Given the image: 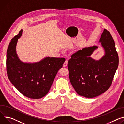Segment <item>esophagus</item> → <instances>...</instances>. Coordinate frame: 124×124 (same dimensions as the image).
Listing matches in <instances>:
<instances>
[{
    "label": "esophagus",
    "mask_w": 124,
    "mask_h": 124,
    "mask_svg": "<svg viewBox=\"0 0 124 124\" xmlns=\"http://www.w3.org/2000/svg\"><path fill=\"white\" fill-rule=\"evenodd\" d=\"M67 65H68V60H66L64 64H63V66L64 67H66L67 66Z\"/></svg>",
    "instance_id": "34e87169"
}]
</instances>
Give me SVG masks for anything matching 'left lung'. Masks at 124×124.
I'll use <instances>...</instances> for the list:
<instances>
[{"mask_svg": "<svg viewBox=\"0 0 124 124\" xmlns=\"http://www.w3.org/2000/svg\"><path fill=\"white\" fill-rule=\"evenodd\" d=\"M100 42L105 54L98 61L90 56L96 46L85 48L73 54L68 62L69 79L80 95L93 98L102 94L111 85L119 65V56L111 33L104 29Z\"/></svg>", "mask_w": 124, "mask_h": 124, "instance_id": "obj_1", "label": "left lung"}]
</instances>
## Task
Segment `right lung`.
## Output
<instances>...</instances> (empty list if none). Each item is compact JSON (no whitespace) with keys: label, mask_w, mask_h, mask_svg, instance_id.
Returning a JSON list of instances; mask_svg holds the SVG:
<instances>
[{"label":"right lung","mask_w":124,"mask_h":124,"mask_svg":"<svg viewBox=\"0 0 124 124\" xmlns=\"http://www.w3.org/2000/svg\"><path fill=\"white\" fill-rule=\"evenodd\" d=\"M22 30L9 43L6 55V70L9 80L18 91L30 98L39 99L46 95L64 58L46 57L39 62L27 64L18 58L16 47Z\"/></svg>","instance_id":"obj_1"}]
</instances>
